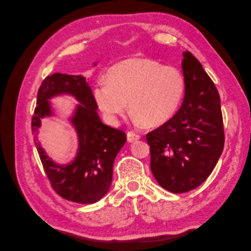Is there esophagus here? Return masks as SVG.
Wrapping results in <instances>:
<instances>
[{"mask_svg":"<svg viewBox=\"0 0 251 251\" xmlns=\"http://www.w3.org/2000/svg\"><path fill=\"white\" fill-rule=\"evenodd\" d=\"M126 137H127V141L128 142H133L135 140H138L140 138V136L138 134H136L135 132H127L126 134Z\"/></svg>","mask_w":251,"mask_h":251,"instance_id":"obj_1","label":"esophagus"}]
</instances>
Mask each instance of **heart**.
Returning <instances> with one entry per match:
<instances>
[{
	"label": "heart",
	"instance_id": "1",
	"mask_svg": "<svg viewBox=\"0 0 251 251\" xmlns=\"http://www.w3.org/2000/svg\"><path fill=\"white\" fill-rule=\"evenodd\" d=\"M93 90L95 102L110 123L127 110L135 123L159 126L174 117L185 94V77L178 68L149 57H131L112 66Z\"/></svg>",
	"mask_w": 251,
	"mask_h": 251
}]
</instances>
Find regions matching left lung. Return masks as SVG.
I'll list each match as a JSON object with an SVG mask.
<instances>
[{"label":"left lung","mask_w":251,"mask_h":251,"mask_svg":"<svg viewBox=\"0 0 251 251\" xmlns=\"http://www.w3.org/2000/svg\"><path fill=\"white\" fill-rule=\"evenodd\" d=\"M185 94L168 123L147 134L151 170L166 191L182 194L207 179L224 149L220 95L214 81L191 52L182 53Z\"/></svg>","instance_id":"left-lung-1"}]
</instances>
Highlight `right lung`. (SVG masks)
<instances>
[{
	"label": "right lung",
	"mask_w": 251,
	"mask_h": 251,
	"mask_svg": "<svg viewBox=\"0 0 251 251\" xmlns=\"http://www.w3.org/2000/svg\"><path fill=\"white\" fill-rule=\"evenodd\" d=\"M63 93L73 95L80 102L71 118L78 135L77 156L70 164L58 165L46 155L40 142L34 140V143L55 193L68 201L92 204L109 191L114 160L126 143V135L101 123L92 90L85 77L60 73L47 76L39 89L31 121L33 134L40 127L41 119L52 114L48 100Z\"/></svg>",
	"instance_id": "obj_1"
}]
</instances>
